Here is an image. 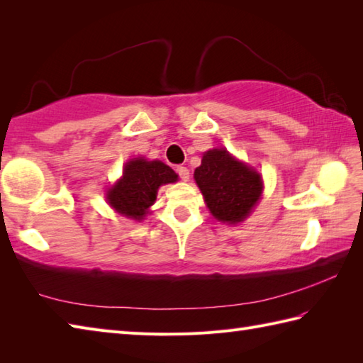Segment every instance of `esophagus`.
<instances>
[{"instance_id": "obj_1", "label": "esophagus", "mask_w": 363, "mask_h": 363, "mask_svg": "<svg viewBox=\"0 0 363 363\" xmlns=\"http://www.w3.org/2000/svg\"><path fill=\"white\" fill-rule=\"evenodd\" d=\"M176 172H177V174H179V177H181L182 181H189L190 179V172H189L187 167L179 165V167L176 168Z\"/></svg>"}]
</instances>
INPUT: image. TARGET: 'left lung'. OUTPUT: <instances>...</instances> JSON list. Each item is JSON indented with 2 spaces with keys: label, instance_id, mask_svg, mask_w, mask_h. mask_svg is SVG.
Masks as SVG:
<instances>
[{
  "label": "left lung",
  "instance_id": "1",
  "mask_svg": "<svg viewBox=\"0 0 363 363\" xmlns=\"http://www.w3.org/2000/svg\"><path fill=\"white\" fill-rule=\"evenodd\" d=\"M194 177L207 209L218 221L229 225L250 217L264 190L256 169L230 156L226 148L206 151Z\"/></svg>",
  "mask_w": 363,
  "mask_h": 363
}]
</instances>
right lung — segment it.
<instances>
[{
  "label": "right lung",
  "instance_id": "right-lung-1",
  "mask_svg": "<svg viewBox=\"0 0 363 363\" xmlns=\"http://www.w3.org/2000/svg\"><path fill=\"white\" fill-rule=\"evenodd\" d=\"M176 181L177 174L164 162L135 157L123 168V176L107 190L106 199L123 217L140 221L156 201L159 187Z\"/></svg>",
  "mask_w": 363,
  "mask_h": 363
}]
</instances>
